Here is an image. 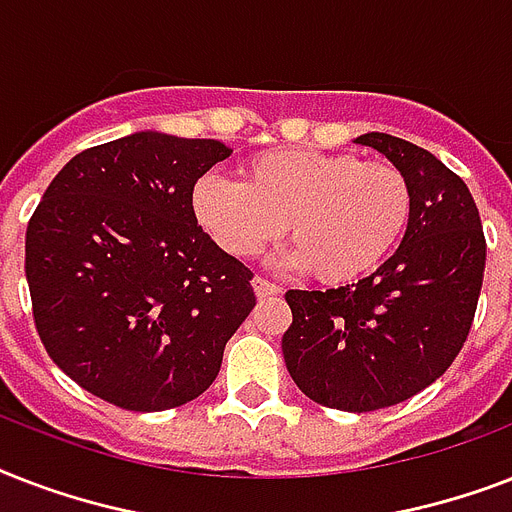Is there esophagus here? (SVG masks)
<instances>
[{
	"label": "esophagus",
	"mask_w": 512,
	"mask_h": 512,
	"mask_svg": "<svg viewBox=\"0 0 512 512\" xmlns=\"http://www.w3.org/2000/svg\"><path fill=\"white\" fill-rule=\"evenodd\" d=\"M252 287H255V292L260 300H263V297H276L281 292L279 284H273V281H268V279H260V276L252 281Z\"/></svg>",
	"instance_id": "34e87169"
}]
</instances>
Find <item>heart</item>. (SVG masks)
<instances>
[{
    "label": "heart",
    "instance_id": "heart-1",
    "mask_svg": "<svg viewBox=\"0 0 512 512\" xmlns=\"http://www.w3.org/2000/svg\"><path fill=\"white\" fill-rule=\"evenodd\" d=\"M241 183L207 175L193 185V215L231 257H255L289 223V263L321 284L372 273L409 228L414 191L393 162H361L319 148H271L241 167Z\"/></svg>",
    "mask_w": 512,
    "mask_h": 512
}]
</instances>
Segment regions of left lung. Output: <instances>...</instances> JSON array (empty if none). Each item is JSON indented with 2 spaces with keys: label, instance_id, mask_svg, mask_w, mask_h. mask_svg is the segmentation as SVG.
<instances>
[{
  "label": "left lung",
  "instance_id": "1",
  "mask_svg": "<svg viewBox=\"0 0 512 512\" xmlns=\"http://www.w3.org/2000/svg\"><path fill=\"white\" fill-rule=\"evenodd\" d=\"M356 143L406 172L412 220L396 255L358 284L289 289L281 350L311 401L374 412L417 396L452 366L476 316L486 239L468 185L430 151L385 132Z\"/></svg>",
  "mask_w": 512,
  "mask_h": 512
}]
</instances>
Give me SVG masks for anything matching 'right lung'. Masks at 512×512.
I'll use <instances>...</instances> for the list:
<instances>
[{
	"mask_svg": "<svg viewBox=\"0 0 512 512\" xmlns=\"http://www.w3.org/2000/svg\"><path fill=\"white\" fill-rule=\"evenodd\" d=\"M220 140L135 132L76 154L26 228L36 332L63 372L127 412L175 409L215 382L257 297L252 271L193 215Z\"/></svg>",
	"mask_w": 512,
	"mask_h": 512,
	"instance_id": "obj_1",
	"label": "right lung"
}]
</instances>
